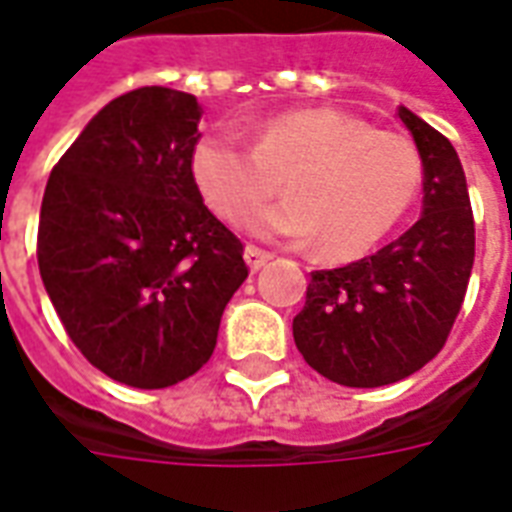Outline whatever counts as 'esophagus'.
<instances>
[{
    "mask_svg": "<svg viewBox=\"0 0 512 512\" xmlns=\"http://www.w3.org/2000/svg\"><path fill=\"white\" fill-rule=\"evenodd\" d=\"M244 260H246V266H249V271H260V268L266 266L268 260H271V252H266V249H257V246H246Z\"/></svg>",
    "mask_w": 512,
    "mask_h": 512,
    "instance_id": "34e87169",
    "label": "esophagus"
}]
</instances>
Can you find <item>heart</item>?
<instances>
[{
	"label": "heart",
	"mask_w": 512,
	"mask_h": 512,
	"mask_svg": "<svg viewBox=\"0 0 512 512\" xmlns=\"http://www.w3.org/2000/svg\"><path fill=\"white\" fill-rule=\"evenodd\" d=\"M189 170L208 206L246 225L285 178L291 198L252 222L257 236L320 241L328 257L372 249L410 211L423 162L410 138L333 108L282 113L249 146L236 127L200 135Z\"/></svg>",
	"instance_id": "b5f03b06"
}]
</instances>
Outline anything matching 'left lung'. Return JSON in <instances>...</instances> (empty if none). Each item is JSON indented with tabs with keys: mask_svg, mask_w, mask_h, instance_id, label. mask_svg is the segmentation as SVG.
Returning a JSON list of instances; mask_svg holds the SVG:
<instances>
[{
	"mask_svg": "<svg viewBox=\"0 0 512 512\" xmlns=\"http://www.w3.org/2000/svg\"><path fill=\"white\" fill-rule=\"evenodd\" d=\"M399 119L423 162V214L380 252L312 271L293 320L304 361L347 388H380L423 369L448 342L475 263V219L453 143L404 105Z\"/></svg>",
	"mask_w": 512,
	"mask_h": 512,
	"instance_id": "obj_1",
	"label": "left lung"
}]
</instances>
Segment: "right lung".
<instances>
[{"mask_svg":"<svg viewBox=\"0 0 512 512\" xmlns=\"http://www.w3.org/2000/svg\"><path fill=\"white\" fill-rule=\"evenodd\" d=\"M203 108L143 86L111 100L45 184L37 263L64 331L111 380L168 388L217 347L249 271L244 244L195 187Z\"/></svg>","mask_w":512,"mask_h":512,"instance_id":"1","label":"right lung"}]
</instances>
